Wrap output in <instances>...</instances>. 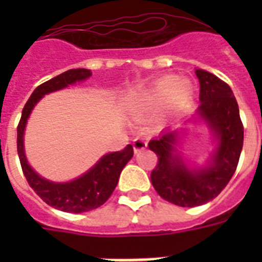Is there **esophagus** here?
I'll return each mask as SVG.
<instances>
[{"label":"esophagus","instance_id":"obj_1","mask_svg":"<svg viewBox=\"0 0 262 262\" xmlns=\"http://www.w3.org/2000/svg\"><path fill=\"white\" fill-rule=\"evenodd\" d=\"M145 148H147V141H145V140L141 139V137H136V139L133 140V149H135L136 154L140 151H143Z\"/></svg>","mask_w":262,"mask_h":262}]
</instances>
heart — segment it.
I'll return each mask as SVG.
<instances>
[{"instance_id": "obj_1", "label": "heart", "mask_w": 262, "mask_h": 262, "mask_svg": "<svg viewBox=\"0 0 262 262\" xmlns=\"http://www.w3.org/2000/svg\"><path fill=\"white\" fill-rule=\"evenodd\" d=\"M191 94H193V85L189 80L168 76L160 79L151 88L140 94V96H137V99L133 102L132 111L137 117L151 114L163 106L166 102L172 106L185 103L187 99H190Z\"/></svg>"}]
</instances>
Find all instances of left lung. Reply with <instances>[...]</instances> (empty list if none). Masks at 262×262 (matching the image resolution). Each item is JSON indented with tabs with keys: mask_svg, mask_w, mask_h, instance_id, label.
Segmentation results:
<instances>
[{
	"mask_svg": "<svg viewBox=\"0 0 262 262\" xmlns=\"http://www.w3.org/2000/svg\"><path fill=\"white\" fill-rule=\"evenodd\" d=\"M200 106L197 115L217 139V148L207 167L189 168L177 154L178 132L167 130L148 143L158 156L151 182L158 194L179 207H199L227 186L244 147V125L231 88L209 72L197 69Z\"/></svg>",
	"mask_w": 262,
	"mask_h": 262,
	"instance_id": "obj_1",
	"label": "left lung"
}]
</instances>
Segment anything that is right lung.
I'll return each mask as SVG.
<instances>
[{
    "label": "right lung",
    "instance_id": "right-lung-1",
    "mask_svg": "<svg viewBox=\"0 0 262 262\" xmlns=\"http://www.w3.org/2000/svg\"><path fill=\"white\" fill-rule=\"evenodd\" d=\"M90 76L91 71L88 69H71L40 84L27 100L17 126V154L27 182L50 207L72 213L88 212L106 203L118 183L119 174L133 156V147L127 144L122 151L107 154L90 171L71 182L55 183L36 174L27 162L24 154V129L31 111L45 95L62 90L76 81L87 80Z\"/></svg>",
    "mask_w": 262,
    "mask_h": 262
}]
</instances>
